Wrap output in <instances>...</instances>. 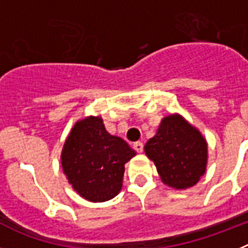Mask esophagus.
<instances>
[{
  "label": "esophagus",
  "mask_w": 248,
  "mask_h": 248,
  "mask_svg": "<svg viewBox=\"0 0 248 248\" xmlns=\"http://www.w3.org/2000/svg\"><path fill=\"white\" fill-rule=\"evenodd\" d=\"M134 149L138 151V153H143V149H144V145L141 141H137V143H134Z\"/></svg>",
  "instance_id": "1"
}]
</instances>
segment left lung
I'll return each mask as SVG.
<instances>
[{
    "label": "left lung",
    "mask_w": 248,
    "mask_h": 248,
    "mask_svg": "<svg viewBox=\"0 0 248 248\" xmlns=\"http://www.w3.org/2000/svg\"><path fill=\"white\" fill-rule=\"evenodd\" d=\"M144 151L156 166L161 181L175 190L192 187L206 172V139L180 114L161 119L156 134L148 140Z\"/></svg>",
    "instance_id": "obj_1"
}]
</instances>
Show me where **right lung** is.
Returning a JSON list of instances; mask_svg holds the SVG:
<instances>
[{
    "instance_id": "1",
    "label": "right lung",
    "mask_w": 248,
    "mask_h": 248,
    "mask_svg": "<svg viewBox=\"0 0 248 248\" xmlns=\"http://www.w3.org/2000/svg\"><path fill=\"white\" fill-rule=\"evenodd\" d=\"M135 155L125 140L109 134L102 117L89 115L71 129L61 163L74 191L92 202H104L120 192L125 164Z\"/></svg>"
}]
</instances>
